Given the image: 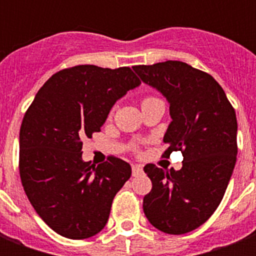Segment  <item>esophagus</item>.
Masks as SVG:
<instances>
[{"label": "esophagus", "mask_w": 256, "mask_h": 256, "mask_svg": "<svg viewBox=\"0 0 256 256\" xmlns=\"http://www.w3.org/2000/svg\"><path fill=\"white\" fill-rule=\"evenodd\" d=\"M142 172H144V168H142L140 164H132V175H134V176H138V175H140Z\"/></svg>", "instance_id": "obj_1"}]
</instances>
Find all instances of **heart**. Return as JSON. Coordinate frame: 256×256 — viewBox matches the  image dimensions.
Instances as JSON below:
<instances>
[{"label":"heart","mask_w":256,"mask_h":256,"mask_svg":"<svg viewBox=\"0 0 256 256\" xmlns=\"http://www.w3.org/2000/svg\"><path fill=\"white\" fill-rule=\"evenodd\" d=\"M152 98H154V96H146V98H144V100H152Z\"/></svg>","instance_id":"b5f03b06"}]
</instances>
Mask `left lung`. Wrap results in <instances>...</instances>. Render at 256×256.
Listing matches in <instances>:
<instances>
[{"label": "left lung", "instance_id": "8db88e82", "mask_svg": "<svg viewBox=\"0 0 256 256\" xmlns=\"http://www.w3.org/2000/svg\"><path fill=\"white\" fill-rule=\"evenodd\" d=\"M140 80L170 104L164 156L180 152L182 168L144 166L152 187L144 198L148 222L166 234L195 230L214 214L226 192L238 154L236 114L226 92L202 70L186 62L132 66Z\"/></svg>", "mask_w": 256, "mask_h": 256}]
</instances>
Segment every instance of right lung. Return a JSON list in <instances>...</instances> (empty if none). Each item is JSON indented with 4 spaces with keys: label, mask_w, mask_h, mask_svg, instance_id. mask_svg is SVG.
Returning <instances> with one entry per match:
<instances>
[{
    "label": "right lung",
    "mask_w": 256,
    "mask_h": 256,
    "mask_svg": "<svg viewBox=\"0 0 256 256\" xmlns=\"http://www.w3.org/2000/svg\"><path fill=\"white\" fill-rule=\"evenodd\" d=\"M140 84L128 66H73L53 74L26 110L20 176L34 210L57 234L86 239L106 226L132 168L114 156L98 166L84 162L82 140L100 132L116 100Z\"/></svg>",
    "instance_id": "obj_1"
}]
</instances>
